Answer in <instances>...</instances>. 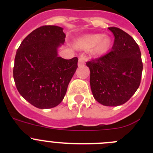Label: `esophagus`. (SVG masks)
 Returning <instances> with one entry per match:
<instances>
[{
	"label": "esophagus",
	"mask_w": 153,
	"mask_h": 153,
	"mask_svg": "<svg viewBox=\"0 0 153 153\" xmlns=\"http://www.w3.org/2000/svg\"><path fill=\"white\" fill-rule=\"evenodd\" d=\"M83 64H84V60H83V57H79L78 65H79V66H82V65H83Z\"/></svg>",
	"instance_id": "esophagus-1"
}]
</instances>
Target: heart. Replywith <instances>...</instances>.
Returning <instances> with one entry per match:
<instances>
[{
  "mask_svg": "<svg viewBox=\"0 0 153 153\" xmlns=\"http://www.w3.org/2000/svg\"><path fill=\"white\" fill-rule=\"evenodd\" d=\"M78 45L84 49L93 47V53L97 56H100L109 50L110 40L102 34L86 35L78 40Z\"/></svg>",
  "mask_w": 153,
  "mask_h": 153,
  "instance_id": "b5f03b06",
  "label": "heart"
}]
</instances>
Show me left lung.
<instances>
[{
    "label": "left lung",
    "mask_w": 153,
    "mask_h": 153,
    "mask_svg": "<svg viewBox=\"0 0 153 153\" xmlns=\"http://www.w3.org/2000/svg\"><path fill=\"white\" fill-rule=\"evenodd\" d=\"M115 36L111 51L86 62L93 97L104 106L125 103L140 85L143 72L141 52L137 43L123 30L110 27Z\"/></svg>",
    "instance_id": "1"
}]
</instances>
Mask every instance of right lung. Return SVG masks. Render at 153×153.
Segmentation results:
<instances>
[{
    "mask_svg": "<svg viewBox=\"0 0 153 153\" xmlns=\"http://www.w3.org/2000/svg\"><path fill=\"white\" fill-rule=\"evenodd\" d=\"M60 27L45 25L24 38L16 53L13 79L27 101L39 109H50L62 102L78 67V58L65 60L57 48L66 35Z\"/></svg>",
    "mask_w": 153,
    "mask_h": 153,
    "instance_id": "add662e5",
    "label": "right lung"
}]
</instances>
